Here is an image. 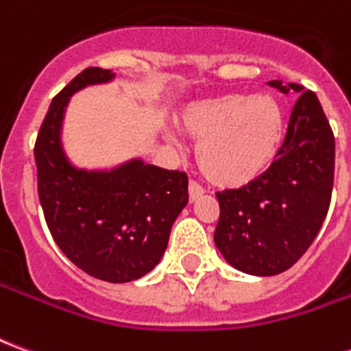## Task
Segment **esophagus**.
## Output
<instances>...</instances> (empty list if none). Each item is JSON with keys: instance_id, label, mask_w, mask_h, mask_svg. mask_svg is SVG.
Instances as JSON below:
<instances>
[{"instance_id": "esophagus-1", "label": "esophagus", "mask_w": 351, "mask_h": 351, "mask_svg": "<svg viewBox=\"0 0 351 351\" xmlns=\"http://www.w3.org/2000/svg\"><path fill=\"white\" fill-rule=\"evenodd\" d=\"M188 193H190V201H197V199L205 193V190H203L197 182H193V180H191L190 186H188Z\"/></svg>"}]
</instances>
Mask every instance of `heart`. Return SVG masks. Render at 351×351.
Masks as SVG:
<instances>
[{
    "instance_id": "obj_1",
    "label": "heart",
    "mask_w": 351,
    "mask_h": 351,
    "mask_svg": "<svg viewBox=\"0 0 351 351\" xmlns=\"http://www.w3.org/2000/svg\"><path fill=\"white\" fill-rule=\"evenodd\" d=\"M178 130L197 143V165L223 190L248 186L271 165L284 137V108L272 95L226 93L191 103Z\"/></svg>"
}]
</instances>
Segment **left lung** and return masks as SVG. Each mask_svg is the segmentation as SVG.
Masks as SVG:
<instances>
[{
  "mask_svg": "<svg viewBox=\"0 0 351 351\" xmlns=\"http://www.w3.org/2000/svg\"><path fill=\"white\" fill-rule=\"evenodd\" d=\"M297 93L284 145L263 175L239 190L218 191L214 243L237 271L274 276L293 267L322 229L335 178V137L316 93L271 80Z\"/></svg>",
  "mask_w": 351,
  "mask_h": 351,
  "instance_id": "left-lung-1",
  "label": "left lung"
}]
</instances>
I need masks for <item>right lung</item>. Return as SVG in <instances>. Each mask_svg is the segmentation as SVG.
I'll use <instances>...</instances> for the list:
<instances>
[{
  "label": "right lung",
  "mask_w": 351,
  "mask_h": 351,
  "mask_svg": "<svg viewBox=\"0 0 351 351\" xmlns=\"http://www.w3.org/2000/svg\"><path fill=\"white\" fill-rule=\"evenodd\" d=\"M116 75L88 67L52 99L35 143L37 190L60 250L93 278L123 284L160 263L188 205V176L131 158L110 169L75 165L65 152V110L77 92Z\"/></svg>",
  "instance_id": "add662e5"
}]
</instances>
